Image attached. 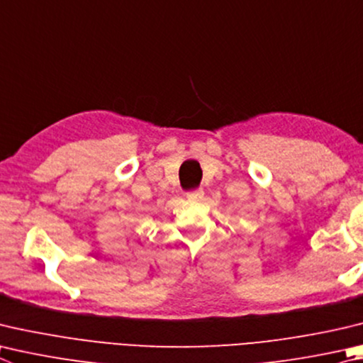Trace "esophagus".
<instances>
[{
    "instance_id": "esophagus-1",
    "label": "esophagus",
    "mask_w": 363,
    "mask_h": 363,
    "mask_svg": "<svg viewBox=\"0 0 363 363\" xmlns=\"http://www.w3.org/2000/svg\"><path fill=\"white\" fill-rule=\"evenodd\" d=\"M187 199L190 201H201L204 199V192L203 190H192V192L187 194Z\"/></svg>"
}]
</instances>
